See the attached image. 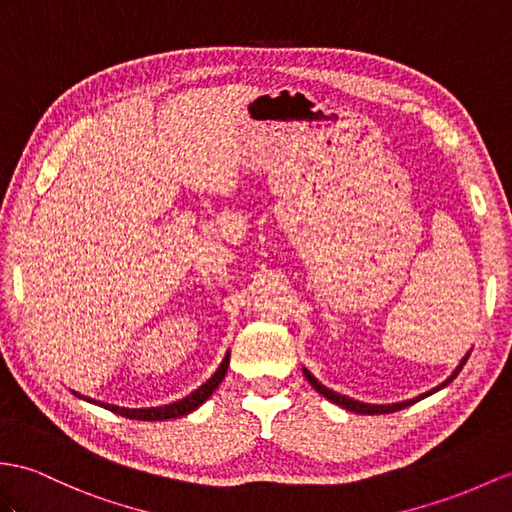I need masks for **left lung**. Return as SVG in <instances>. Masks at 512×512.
I'll use <instances>...</instances> for the list:
<instances>
[{"label": "left lung", "instance_id": "8db88e82", "mask_svg": "<svg viewBox=\"0 0 512 512\" xmlns=\"http://www.w3.org/2000/svg\"><path fill=\"white\" fill-rule=\"evenodd\" d=\"M467 358H469V354L460 360V365L456 367V371L452 373L450 378H447L443 384H439L436 386V389H432V391H428V393H423V395H419V397H415V400H408V402H400V404H365V402H356V400H352V397H345V395H341V393H336V391H332V389H328V386H323L313 373H310L308 369H304V376H306V380L313 384V389L315 391H319L323 397H326V400H330L332 404H336V406H343V408H347V410H352V413H358V415H386V413H395V410H402V408H406V406H413L415 402H419V400H423V397H428V395H432V393H436L439 389H443V386H447L450 384L458 373H460V369H463V365L467 363Z\"/></svg>", "mask_w": 512, "mask_h": 512}]
</instances>
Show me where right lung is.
<instances>
[{
    "label": "right lung",
    "mask_w": 512,
    "mask_h": 512,
    "mask_svg": "<svg viewBox=\"0 0 512 512\" xmlns=\"http://www.w3.org/2000/svg\"><path fill=\"white\" fill-rule=\"evenodd\" d=\"M228 365H230V354H226V358L221 360V365H219V369L215 371L213 378H210L208 382H204V384L199 386L197 391H193L191 395H186L184 400L167 404V406H158V408H121V406H112V404L95 402V400H89V402H93V404H97V406H104V408L112 410V413H117V415L126 417V419H139V421H165V419H176V417L193 413L195 408L202 406V404L208 400V397L215 393V389L221 384V380L226 378ZM76 395H78V393H76ZM78 397H84V395H78ZM84 400H86V397H84Z\"/></svg>",
    "instance_id": "right-lung-1"
}]
</instances>
